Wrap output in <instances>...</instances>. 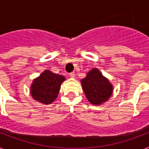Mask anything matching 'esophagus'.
Listing matches in <instances>:
<instances>
[{
  "mask_svg": "<svg viewBox=\"0 0 149 149\" xmlns=\"http://www.w3.org/2000/svg\"><path fill=\"white\" fill-rule=\"evenodd\" d=\"M69 76H70L71 77H74V72H71L70 74H69Z\"/></svg>",
  "mask_w": 149,
  "mask_h": 149,
  "instance_id": "obj_1",
  "label": "esophagus"
}]
</instances>
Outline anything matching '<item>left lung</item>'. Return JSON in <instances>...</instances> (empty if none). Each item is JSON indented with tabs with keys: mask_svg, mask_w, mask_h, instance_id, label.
Here are the masks:
<instances>
[{
	"mask_svg": "<svg viewBox=\"0 0 149 149\" xmlns=\"http://www.w3.org/2000/svg\"><path fill=\"white\" fill-rule=\"evenodd\" d=\"M81 82L86 98L94 105H101L108 101L113 93V85L95 68L89 71Z\"/></svg>",
	"mask_w": 149,
	"mask_h": 149,
	"instance_id": "obj_1",
	"label": "left lung"
}]
</instances>
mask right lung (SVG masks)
<instances>
[{
    "instance_id": "add662e5",
    "label": "right lung",
    "mask_w": 149,
    "mask_h": 149,
    "mask_svg": "<svg viewBox=\"0 0 149 149\" xmlns=\"http://www.w3.org/2000/svg\"><path fill=\"white\" fill-rule=\"evenodd\" d=\"M65 77L45 70L33 81L30 94L34 100L44 104L52 103L58 95L60 86Z\"/></svg>"
}]
</instances>
